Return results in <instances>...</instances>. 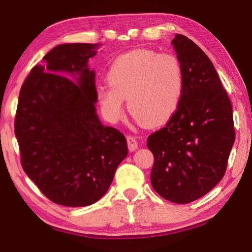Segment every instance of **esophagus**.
Returning a JSON list of instances; mask_svg holds the SVG:
<instances>
[{
	"instance_id": "1",
	"label": "esophagus",
	"mask_w": 252,
	"mask_h": 252,
	"mask_svg": "<svg viewBox=\"0 0 252 252\" xmlns=\"http://www.w3.org/2000/svg\"><path fill=\"white\" fill-rule=\"evenodd\" d=\"M126 141H127V148H129V150L131 152H133L138 149V141H136V138H134V136H131V135L127 136Z\"/></svg>"
}]
</instances>
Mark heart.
Wrapping results in <instances>:
<instances>
[{"label":"heart","instance_id":"1","mask_svg":"<svg viewBox=\"0 0 252 252\" xmlns=\"http://www.w3.org/2000/svg\"><path fill=\"white\" fill-rule=\"evenodd\" d=\"M110 85L96 88L105 118L116 123L125 116V100L134 120L157 126L171 119L185 87L178 58L151 50H134L114 60L106 75Z\"/></svg>","mask_w":252,"mask_h":252}]
</instances>
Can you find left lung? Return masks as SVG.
Returning <instances> with one entry per match:
<instances>
[{
    "label": "left lung",
    "instance_id": "8db88e82",
    "mask_svg": "<svg viewBox=\"0 0 252 252\" xmlns=\"http://www.w3.org/2000/svg\"><path fill=\"white\" fill-rule=\"evenodd\" d=\"M171 44L183 70V94L163 129L148 138L151 185L162 198L183 204L201 198L224 176L234 143L232 106L207 54L182 34Z\"/></svg>",
    "mask_w": 252,
    "mask_h": 252
}]
</instances>
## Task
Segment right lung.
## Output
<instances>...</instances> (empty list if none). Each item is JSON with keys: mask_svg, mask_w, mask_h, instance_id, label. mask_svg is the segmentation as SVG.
<instances>
[{"mask_svg": "<svg viewBox=\"0 0 252 252\" xmlns=\"http://www.w3.org/2000/svg\"><path fill=\"white\" fill-rule=\"evenodd\" d=\"M101 44H59L31 70L15 116L24 172L51 201L87 207L103 197L127 156L126 136L96 114L95 72Z\"/></svg>", "mask_w": 252, "mask_h": 252, "instance_id": "right-lung-1", "label": "right lung"}]
</instances>
